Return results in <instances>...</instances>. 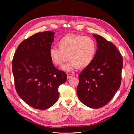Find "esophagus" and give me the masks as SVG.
Here are the masks:
<instances>
[{"mask_svg": "<svg viewBox=\"0 0 134 134\" xmlns=\"http://www.w3.org/2000/svg\"><path fill=\"white\" fill-rule=\"evenodd\" d=\"M73 76L72 75V74H70V73H67V79H70L71 77Z\"/></svg>", "mask_w": 134, "mask_h": 134, "instance_id": "1", "label": "esophagus"}]
</instances>
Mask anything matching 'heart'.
<instances>
[{
	"instance_id": "1",
	"label": "heart",
	"mask_w": 134,
	"mask_h": 134,
	"mask_svg": "<svg viewBox=\"0 0 134 134\" xmlns=\"http://www.w3.org/2000/svg\"><path fill=\"white\" fill-rule=\"evenodd\" d=\"M58 46L59 48H49V58L57 66L62 65L69 58V63L63 67L65 71H71L77 67L83 69L89 66L97 52L96 42L93 38L81 35H65L58 41Z\"/></svg>"
}]
</instances>
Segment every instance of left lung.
<instances>
[{"label": "left lung", "mask_w": 134, "mask_h": 134, "mask_svg": "<svg viewBox=\"0 0 134 134\" xmlns=\"http://www.w3.org/2000/svg\"><path fill=\"white\" fill-rule=\"evenodd\" d=\"M97 52L92 63L79 74L77 94L88 107L97 109L106 105L121 86L123 59L115 45L99 35Z\"/></svg>", "instance_id": "1"}]
</instances>
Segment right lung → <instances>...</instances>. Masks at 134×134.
Returning <instances> with one entry per match:
<instances>
[{
  "label": "right lung",
  "instance_id": "right-lung-1",
  "mask_svg": "<svg viewBox=\"0 0 134 134\" xmlns=\"http://www.w3.org/2000/svg\"><path fill=\"white\" fill-rule=\"evenodd\" d=\"M54 33L38 32L19 45L12 60L16 91L28 105L47 109L57 101L58 87L67 74L54 66L49 56Z\"/></svg>",
  "mask_w": 134,
  "mask_h": 134
}]
</instances>
